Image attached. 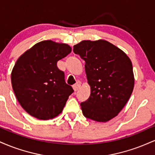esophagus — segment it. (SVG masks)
<instances>
[{
  "instance_id": "esophagus-1",
  "label": "esophagus",
  "mask_w": 155,
  "mask_h": 155,
  "mask_svg": "<svg viewBox=\"0 0 155 155\" xmlns=\"http://www.w3.org/2000/svg\"><path fill=\"white\" fill-rule=\"evenodd\" d=\"M73 87H74V90H75V91H77V90H79L80 87H81V83H76L73 86Z\"/></svg>"
}]
</instances>
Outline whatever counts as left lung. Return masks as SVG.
<instances>
[{
  "mask_svg": "<svg viewBox=\"0 0 155 155\" xmlns=\"http://www.w3.org/2000/svg\"><path fill=\"white\" fill-rule=\"evenodd\" d=\"M74 52L85 61L90 96L81 104L84 116L106 122L118 115L128 101L134 74L131 60L120 48L106 40L82 41Z\"/></svg>",
  "mask_w": 155,
  "mask_h": 155,
  "instance_id": "8db88e82",
  "label": "left lung"
}]
</instances>
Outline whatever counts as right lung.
<instances>
[{"mask_svg":"<svg viewBox=\"0 0 155 155\" xmlns=\"http://www.w3.org/2000/svg\"><path fill=\"white\" fill-rule=\"evenodd\" d=\"M71 51L66 44L51 40L35 44L23 53L12 71V84L21 106L38 120H48L60 114L72 87L65 81L57 63Z\"/></svg>","mask_w":155,"mask_h":155,"instance_id":"obj_1","label":"right lung"}]
</instances>
